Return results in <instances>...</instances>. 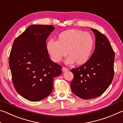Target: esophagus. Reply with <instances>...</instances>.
Returning a JSON list of instances; mask_svg holds the SVG:
<instances>
[{
  "mask_svg": "<svg viewBox=\"0 0 123 123\" xmlns=\"http://www.w3.org/2000/svg\"><path fill=\"white\" fill-rule=\"evenodd\" d=\"M68 68H66V67H62V71H63V72H67V71H68Z\"/></svg>",
  "mask_w": 123,
  "mask_h": 123,
  "instance_id": "34e87169",
  "label": "esophagus"
}]
</instances>
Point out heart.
Masks as SVG:
<instances>
[{
	"label": "heart",
	"instance_id": "1",
	"mask_svg": "<svg viewBox=\"0 0 123 123\" xmlns=\"http://www.w3.org/2000/svg\"><path fill=\"white\" fill-rule=\"evenodd\" d=\"M94 43V39L90 34L70 29L60 33L56 41L49 40L47 43L46 49L54 62H60L67 54L69 57L66 60V64L75 62L81 65L89 59Z\"/></svg>",
	"mask_w": 123,
	"mask_h": 123
}]
</instances>
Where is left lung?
Segmentation results:
<instances>
[{"instance_id":"left-lung-1","label":"left lung","mask_w":123,"mask_h":123,"mask_svg":"<svg viewBox=\"0 0 123 123\" xmlns=\"http://www.w3.org/2000/svg\"><path fill=\"white\" fill-rule=\"evenodd\" d=\"M95 36L94 51L86 63L71 72L70 83L75 95L83 99L95 98L105 92L113 80L115 54L109 39L99 31L91 28Z\"/></svg>"}]
</instances>
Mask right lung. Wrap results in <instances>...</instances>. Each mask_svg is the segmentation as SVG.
<instances>
[{"label":"right lung","mask_w":123,"mask_h":123,"mask_svg":"<svg viewBox=\"0 0 123 123\" xmlns=\"http://www.w3.org/2000/svg\"><path fill=\"white\" fill-rule=\"evenodd\" d=\"M53 25H31L15 39L9 58L12 82L17 92L28 100L37 101L52 92L54 79L62 67L51 61L46 41Z\"/></svg>","instance_id":"add662e5"}]
</instances>
